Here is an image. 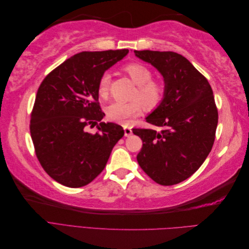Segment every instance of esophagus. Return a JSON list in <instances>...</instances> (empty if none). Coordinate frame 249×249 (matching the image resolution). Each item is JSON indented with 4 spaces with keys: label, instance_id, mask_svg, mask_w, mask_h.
Here are the masks:
<instances>
[{
    "label": "esophagus",
    "instance_id": "1",
    "mask_svg": "<svg viewBox=\"0 0 249 249\" xmlns=\"http://www.w3.org/2000/svg\"><path fill=\"white\" fill-rule=\"evenodd\" d=\"M124 136L125 137H127V136H130V135H132V127H130V126H127V125H125V126H124Z\"/></svg>",
    "mask_w": 249,
    "mask_h": 249
}]
</instances>
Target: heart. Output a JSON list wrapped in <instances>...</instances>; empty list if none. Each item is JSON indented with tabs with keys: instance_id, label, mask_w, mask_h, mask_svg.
Segmentation results:
<instances>
[{
	"instance_id": "b5f03b06",
	"label": "heart",
	"mask_w": 249,
	"mask_h": 249,
	"mask_svg": "<svg viewBox=\"0 0 249 249\" xmlns=\"http://www.w3.org/2000/svg\"><path fill=\"white\" fill-rule=\"evenodd\" d=\"M124 71L137 85L130 102H114L107 108V116L112 122L127 124L139 115L142 106L147 111L160 106L166 93V84L161 79L152 78L153 71L147 66L138 62L124 65ZM110 92V74L103 73L97 83V93L102 99H107Z\"/></svg>"
}]
</instances>
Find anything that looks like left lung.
I'll use <instances>...</instances> for the list:
<instances>
[{"mask_svg": "<svg viewBox=\"0 0 249 249\" xmlns=\"http://www.w3.org/2000/svg\"><path fill=\"white\" fill-rule=\"evenodd\" d=\"M164 77V100L146 122L160 131L133 129L143 142L139 166L162 186L178 184L196 171L213 147L218 110L207 78L175 52L135 51Z\"/></svg>", "mask_w": 249, "mask_h": 249, "instance_id": "8db88e82", "label": "left lung"}]
</instances>
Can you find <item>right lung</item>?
Segmentation results:
<instances>
[{
	"label": "right lung",
	"mask_w": 249,
	"mask_h": 249,
	"mask_svg": "<svg viewBox=\"0 0 249 249\" xmlns=\"http://www.w3.org/2000/svg\"><path fill=\"white\" fill-rule=\"evenodd\" d=\"M129 51L82 52L53 70L37 90L30 133L37 159L56 182L71 188L86 186L100 175L117 141L122 125L101 123L97 83ZM97 122L94 134L86 131Z\"/></svg>",
	"instance_id": "right-lung-1"
}]
</instances>
